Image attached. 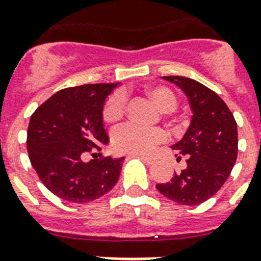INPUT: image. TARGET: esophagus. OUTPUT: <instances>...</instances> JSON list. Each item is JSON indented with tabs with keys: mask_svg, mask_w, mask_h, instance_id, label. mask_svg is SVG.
I'll list each match as a JSON object with an SVG mask.
<instances>
[{
	"mask_svg": "<svg viewBox=\"0 0 261 261\" xmlns=\"http://www.w3.org/2000/svg\"><path fill=\"white\" fill-rule=\"evenodd\" d=\"M140 159H141L143 161H145L148 165H152L154 163V159H153V157H150V156H144V154H143V156H140Z\"/></svg>",
	"mask_w": 261,
	"mask_h": 261,
	"instance_id": "obj_1",
	"label": "esophagus"
}]
</instances>
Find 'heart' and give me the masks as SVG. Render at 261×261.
Segmentation results:
<instances>
[{"mask_svg": "<svg viewBox=\"0 0 261 261\" xmlns=\"http://www.w3.org/2000/svg\"><path fill=\"white\" fill-rule=\"evenodd\" d=\"M146 96L161 112L169 113L177 107V97L169 88L150 87L145 90ZM125 112V96L121 92H116L107 100L102 116L109 124L120 121ZM165 140L164 130L160 128H140L133 124H125L116 129L113 133V146L120 153H146L154 145Z\"/></svg>", "mask_w": 261, "mask_h": 261, "instance_id": "b5f03b06", "label": "heart"}]
</instances>
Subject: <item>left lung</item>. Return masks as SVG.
I'll use <instances>...</instances> for the list:
<instances>
[{"mask_svg": "<svg viewBox=\"0 0 261 261\" xmlns=\"http://www.w3.org/2000/svg\"><path fill=\"white\" fill-rule=\"evenodd\" d=\"M188 97L191 124L172 149L187 167L157 191L182 205H199L212 197L231 174L238 159V125L227 104L210 88L181 76L163 77ZM180 159V156H178Z\"/></svg>", "mask_w": 261, "mask_h": 261, "instance_id": "left-lung-1", "label": "left lung"}]
</instances>
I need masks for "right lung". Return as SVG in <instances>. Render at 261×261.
I'll list each match as a JSON object with an SVG mask.
<instances>
[{
	"label": "right lung",
	"mask_w": 261,
	"mask_h": 261,
	"mask_svg": "<svg viewBox=\"0 0 261 261\" xmlns=\"http://www.w3.org/2000/svg\"><path fill=\"white\" fill-rule=\"evenodd\" d=\"M118 85L87 84L66 88L36 109L28 128V153L42 184L60 199L89 203L117 182L125 157L83 160L84 153L109 143L102 111Z\"/></svg>",
	"instance_id": "1"
}]
</instances>
